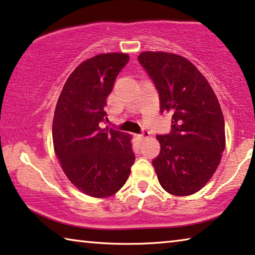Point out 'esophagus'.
I'll return each mask as SVG.
<instances>
[{
	"mask_svg": "<svg viewBox=\"0 0 255 255\" xmlns=\"http://www.w3.org/2000/svg\"><path fill=\"white\" fill-rule=\"evenodd\" d=\"M148 135H149L148 130H146V129H143L142 132L137 135V137H138V138H139L140 140H142V139H144V138H146V137H148Z\"/></svg>",
	"mask_w": 255,
	"mask_h": 255,
	"instance_id": "34e87169",
	"label": "esophagus"
}]
</instances>
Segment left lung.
I'll list each match as a JSON object with an SVG mask.
<instances>
[{"label":"left lung","mask_w":255,"mask_h":255,"mask_svg":"<svg viewBox=\"0 0 255 255\" xmlns=\"http://www.w3.org/2000/svg\"><path fill=\"white\" fill-rule=\"evenodd\" d=\"M138 62L159 93L160 111L172 113L171 130L157 135L152 161L160 185L177 196L203 187L225 151V120L215 92L188 60L165 52H143Z\"/></svg>","instance_id":"left-lung-1"}]
</instances>
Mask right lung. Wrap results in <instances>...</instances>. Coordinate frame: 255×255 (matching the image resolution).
Instances as JSON below:
<instances>
[{"instance_id": "right-lung-1", "label": "right lung", "mask_w": 255, "mask_h": 255, "mask_svg": "<svg viewBox=\"0 0 255 255\" xmlns=\"http://www.w3.org/2000/svg\"><path fill=\"white\" fill-rule=\"evenodd\" d=\"M128 61L125 53L86 60L72 71L56 103L52 127L55 154L71 183L90 196L118 192L135 162L130 136L100 126L108 120L107 99Z\"/></svg>"}]
</instances>
